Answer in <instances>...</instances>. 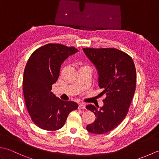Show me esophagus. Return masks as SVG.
Here are the masks:
<instances>
[{
    "label": "esophagus",
    "instance_id": "obj_1",
    "mask_svg": "<svg viewBox=\"0 0 159 159\" xmlns=\"http://www.w3.org/2000/svg\"><path fill=\"white\" fill-rule=\"evenodd\" d=\"M79 109H85V104H82V103L79 104Z\"/></svg>",
    "mask_w": 159,
    "mask_h": 159
}]
</instances>
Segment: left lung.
<instances>
[{
  "mask_svg": "<svg viewBox=\"0 0 159 159\" xmlns=\"http://www.w3.org/2000/svg\"><path fill=\"white\" fill-rule=\"evenodd\" d=\"M83 50L98 70L101 93L107 95L100 109L92 104L86 107L96 117L86 128L89 133L104 134L116 128L128 112L136 88L135 66L128 54L116 48Z\"/></svg>",
  "mask_w": 159,
  "mask_h": 159,
  "instance_id": "obj_1",
  "label": "left lung"
}]
</instances>
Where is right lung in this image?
<instances>
[{"label":"right lung","mask_w":159,"mask_h":159,"mask_svg":"<svg viewBox=\"0 0 159 159\" xmlns=\"http://www.w3.org/2000/svg\"><path fill=\"white\" fill-rule=\"evenodd\" d=\"M79 51L74 47L48 43L35 50L24 72L23 93L32 121L42 129L53 131L63 126L69 113L79 105L63 101L51 92L62 63Z\"/></svg>","instance_id":"1"}]
</instances>
